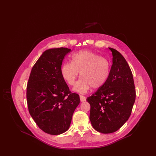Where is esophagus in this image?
<instances>
[{
  "mask_svg": "<svg viewBox=\"0 0 156 156\" xmlns=\"http://www.w3.org/2000/svg\"><path fill=\"white\" fill-rule=\"evenodd\" d=\"M80 100H81V102H85L86 101V98L84 97V96L80 95Z\"/></svg>",
  "mask_w": 156,
  "mask_h": 156,
  "instance_id": "1",
  "label": "esophagus"
}]
</instances>
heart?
<instances>
[{
    "mask_svg": "<svg viewBox=\"0 0 156 156\" xmlns=\"http://www.w3.org/2000/svg\"><path fill=\"white\" fill-rule=\"evenodd\" d=\"M111 72L109 62L101 55L88 51H81L73 55V61L65 62L61 67L64 80L71 86L74 85L79 76L81 78L76 82L74 90L86 93L92 87L97 89L107 81Z\"/></svg>",
    "mask_w": 156,
    "mask_h": 156,
    "instance_id": "obj_1",
    "label": "heart"
}]
</instances>
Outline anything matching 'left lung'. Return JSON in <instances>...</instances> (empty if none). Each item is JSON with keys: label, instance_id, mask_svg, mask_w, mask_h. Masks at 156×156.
<instances>
[{"label": "left lung", "instance_id": "1", "mask_svg": "<svg viewBox=\"0 0 156 156\" xmlns=\"http://www.w3.org/2000/svg\"><path fill=\"white\" fill-rule=\"evenodd\" d=\"M112 52L109 76L102 87L87 101L90 105L89 119L100 133H112L129 119L136 99L133 77L125 58L116 50Z\"/></svg>", "mask_w": 156, "mask_h": 156}]
</instances>
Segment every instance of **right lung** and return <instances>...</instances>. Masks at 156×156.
<instances>
[{
  "instance_id": "obj_1",
  "label": "right lung",
  "mask_w": 156,
  "mask_h": 156,
  "mask_svg": "<svg viewBox=\"0 0 156 156\" xmlns=\"http://www.w3.org/2000/svg\"><path fill=\"white\" fill-rule=\"evenodd\" d=\"M67 48L45 51L32 68L27 85V102L31 116L46 133L58 135L69 129L78 94L70 91L61 74Z\"/></svg>"
}]
</instances>
